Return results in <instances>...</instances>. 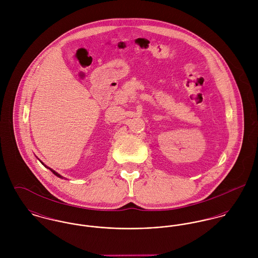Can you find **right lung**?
<instances>
[{"label":"right lung","instance_id":"1","mask_svg":"<svg viewBox=\"0 0 258 258\" xmlns=\"http://www.w3.org/2000/svg\"><path fill=\"white\" fill-rule=\"evenodd\" d=\"M48 169H49V168H48ZM49 170H50V171H51V172H52V173H53V174H54V175H55V176H57V177H59V178H62V177H61V176H60V175H58V174H57V173H56V172H54V171H53V170H51V169H49Z\"/></svg>","mask_w":258,"mask_h":258}]
</instances>
